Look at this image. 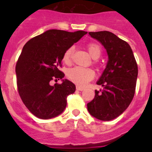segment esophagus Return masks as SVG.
Masks as SVG:
<instances>
[{
  "instance_id": "1",
  "label": "esophagus",
  "mask_w": 152,
  "mask_h": 152,
  "mask_svg": "<svg viewBox=\"0 0 152 152\" xmlns=\"http://www.w3.org/2000/svg\"><path fill=\"white\" fill-rule=\"evenodd\" d=\"M76 89H77V91H83V90H84V88H83V87H80V86L77 85V86H76Z\"/></svg>"
}]
</instances>
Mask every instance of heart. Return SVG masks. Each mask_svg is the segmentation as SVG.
Instances as JSON below:
<instances>
[{
    "label": "heart",
    "mask_w": 152,
    "mask_h": 152,
    "mask_svg": "<svg viewBox=\"0 0 152 152\" xmlns=\"http://www.w3.org/2000/svg\"><path fill=\"white\" fill-rule=\"evenodd\" d=\"M88 50L91 57L94 59H97L101 56V49L98 44L91 42L88 45ZM74 53V48L70 47L64 52L63 55V61L65 64H69L72 62V56ZM67 77L72 82L78 85H85L88 81L92 80L94 77V72L91 68H83L76 66L70 68L67 72Z\"/></svg>",
    "instance_id": "obj_1"
}]
</instances>
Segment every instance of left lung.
Here are the masks:
<instances>
[{
    "label": "left lung",
    "instance_id": "left-lung-1",
    "mask_svg": "<svg viewBox=\"0 0 152 152\" xmlns=\"http://www.w3.org/2000/svg\"><path fill=\"white\" fill-rule=\"evenodd\" d=\"M100 42L108 55V61L96 84L103 89L95 91V96L88 103L91 116L110 121L121 115L133 99L138 76V65L131 47L126 41L109 31L90 32Z\"/></svg>",
    "mask_w": 152,
    "mask_h": 152
}]
</instances>
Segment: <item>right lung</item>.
Returning <instances> with one entry per match:
<instances>
[{
  "mask_svg": "<svg viewBox=\"0 0 152 152\" xmlns=\"http://www.w3.org/2000/svg\"><path fill=\"white\" fill-rule=\"evenodd\" d=\"M87 34L49 29L25 44L16 64L18 93L27 109L36 117L48 119L61 114L67 105V97L75 91L68 80H61L64 74L58 68L64 52Z\"/></svg>",
  "mask_w": 152,
  "mask_h": 152,
  "instance_id": "1",
  "label": "right lung"
}]
</instances>
